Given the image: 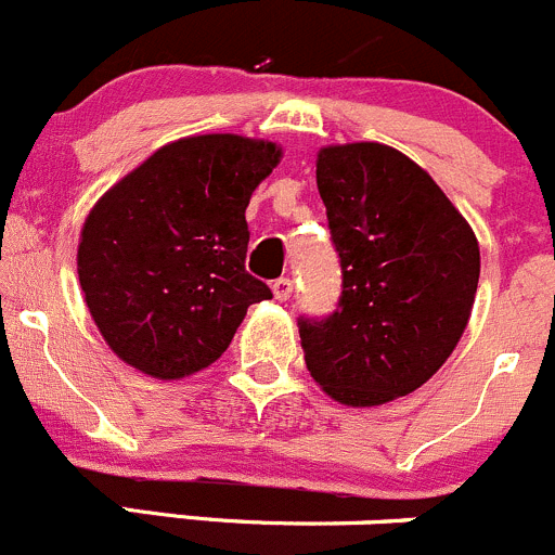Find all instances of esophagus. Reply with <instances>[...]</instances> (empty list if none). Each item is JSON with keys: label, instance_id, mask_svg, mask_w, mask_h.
Listing matches in <instances>:
<instances>
[{"label": "esophagus", "instance_id": "obj_1", "mask_svg": "<svg viewBox=\"0 0 555 555\" xmlns=\"http://www.w3.org/2000/svg\"><path fill=\"white\" fill-rule=\"evenodd\" d=\"M271 289H273V295H276V300H287L289 295H293L295 284H293V279H289V276H282V279H276V282L271 284Z\"/></svg>", "mask_w": 555, "mask_h": 555}]
</instances>
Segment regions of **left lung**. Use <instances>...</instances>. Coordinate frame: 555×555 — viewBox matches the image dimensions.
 I'll list each match as a JSON object with an SVG mask.
<instances>
[{
  "mask_svg": "<svg viewBox=\"0 0 555 555\" xmlns=\"http://www.w3.org/2000/svg\"><path fill=\"white\" fill-rule=\"evenodd\" d=\"M317 190L341 262L327 317H298L306 369L347 406L417 390L459 344L480 246L437 181L382 143L317 154Z\"/></svg>",
  "mask_w": 555,
  "mask_h": 555,
  "instance_id": "obj_1",
  "label": "left lung"
}]
</instances>
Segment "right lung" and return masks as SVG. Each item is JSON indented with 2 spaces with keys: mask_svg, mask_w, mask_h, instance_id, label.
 <instances>
[{
  "mask_svg": "<svg viewBox=\"0 0 555 555\" xmlns=\"http://www.w3.org/2000/svg\"><path fill=\"white\" fill-rule=\"evenodd\" d=\"M282 149L241 134L163 146L86 217L78 276L107 347L138 371L179 379L211 365L251 304L273 298L246 271L251 192Z\"/></svg>",
  "mask_w": 555,
  "mask_h": 555,
  "instance_id": "obj_1",
  "label": "right lung"
}]
</instances>
